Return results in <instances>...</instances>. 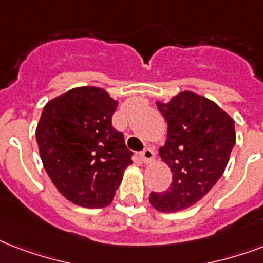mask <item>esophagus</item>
I'll use <instances>...</instances> for the list:
<instances>
[{
  "instance_id": "esophagus-1",
  "label": "esophagus",
  "mask_w": 263,
  "mask_h": 263,
  "mask_svg": "<svg viewBox=\"0 0 263 263\" xmlns=\"http://www.w3.org/2000/svg\"><path fill=\"white\" fill-rule=\"evenodd\" d=\"M140 160L143 161L145 164L152 163L154 160V152L153 149H150V147H146L143 152H140Z\"/></svg>"
}]
</instances>
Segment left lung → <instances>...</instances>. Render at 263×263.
Instances as JSON below:
<instances>
[{
    "mask_svg": "<svg viewBox=\"0 0 263 263\" xmlns=\"http://www.w3.org/2000/svg\"><path fill=\"white\" fill-rule=\"evenodd\" d=\"M156 105L168 124L158 154L171 170L172 183L165 192H152L149 201L158 211L178 212L200 201L225 172L236 143L234 121L215 102L192 91Z\"/></svg>",
    "mask_w": 263,
    "mask_h": 263,
    "instance_id": "8db88e82",
    "label": "left lung"
}]
</instances>
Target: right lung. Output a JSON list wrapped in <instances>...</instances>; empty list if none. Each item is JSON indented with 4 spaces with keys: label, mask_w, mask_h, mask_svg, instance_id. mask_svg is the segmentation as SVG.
Returning <instances> with one entry per match:
<instances>
[{
    "label": "right lung",
    "mask_w": 263,
    "mask_h": 263,
    "mask_svg": "<svg viewBox=\"0 0 263 263\" xmlns=\"http://www.w3.org/2000/svg\"><path fill=\"white\" fill-rule=\"evenodd\" d=\"M118 100L98 87H78L44 106L35 129L43 165L69 201L103 208L131 165L123 132L111 127Z\"/></svg>",
    "instance_id": "obj_1"
}]
</instances>
